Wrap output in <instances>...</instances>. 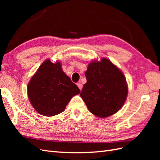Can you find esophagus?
Returning <instances> with one entry per match:
<instances>
[{
	"instance_id": "1",
	"label": "esophagus",
	"mask_w": 160,
	"mask_h": 160,
	"mask_svg": "<svg viewBox=\"0 0 160 160\" xmlns=\"http://www.w3.org/2000/svg\"><path fill=\"white\" fill-rule=\"evenodd\" d=\"M77 86L78 87V88H79L80 90H82V84H81V83H77Z\"/></svg>"
}]
</instances>
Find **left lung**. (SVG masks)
Returning a JSON list of instances; mask_svg holds the SVG:
<instances>
[{"label":"left lung","mask_w":160,"mask_h":160,"mask_svg":"<svg viewBox=\"0 0 160 160\" xmlns=\"http://www.w3.org/2000/svg\"><path fill=\"white\" fill-rule=\"evenodd\" d=\"M87 82L80 96L89 111L99 118L115 114L123 106L128 87L123 73L109 60L93 61L85 72Z\"/></svg>","instance_id":"8db88e82"}]
</instances>
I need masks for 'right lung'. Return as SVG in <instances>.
<instances>
[{"label": "right lung", "mask_w": 160, "mask_h": 160, "mask_svg": "<svg viewBox=\"0 0 160 160\" xmlns=\"http://www.w3.org/2000/svg\"><path fill=\"white\" fill-rule=\"evenodd\" d=\"M61 67L58 61L45 60L28 84L29 100L40 115L49 117L62 113L71 98L80 92Z\"/></svg>", "instance_id": "right-lung-1"}]
</instances>
